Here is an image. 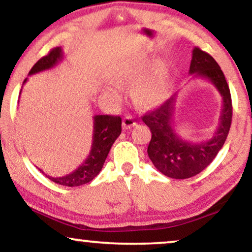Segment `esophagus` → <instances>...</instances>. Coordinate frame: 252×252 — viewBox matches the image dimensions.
I'll use <instances>...</instances> for the list:
<instances>
[{"mask_svg":"<svg viewBox=\"0 0 252 252\" xmlns=\"http://www.w3.org/2000/svg\"><path fill=\"white\" fill-rule=\"evenodd\" d=\"M136 125V121H134V119L132 118L131 115H126L125 119H123V122H122V126H123V129H131V127L134 126Z\"/></svg>","mask_w":252,"mask_h":252,"instance_id":"34e87169","label":"esophagus"}]
</instances>
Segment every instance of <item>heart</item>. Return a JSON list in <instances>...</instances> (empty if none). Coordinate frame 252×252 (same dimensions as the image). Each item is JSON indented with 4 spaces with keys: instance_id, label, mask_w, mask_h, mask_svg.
Masks as SVG:
<instances>
[{
    "instance_id": "heart-1",
    "label": "heart",
    "mask_w": 252,
    "mask_h": 252,
    "mask_svg": "<svg viewBox=\"0 0 252 252\" xmlns=\"http://www.w3.org/2000/svg\"><path fill=\"white\" fill-rule=\"evenodd\" d=\"M146 73L145 63H131L123 66L115 73V80L120 84H134L133 95L136 101L141 107L152 108L160 105L164 99V86L161 77L157 74L142 77ZM104 94L112 99L119 100L121 98V89L113 83H106L104 86Z\"/></svg>"
}]
</instances>
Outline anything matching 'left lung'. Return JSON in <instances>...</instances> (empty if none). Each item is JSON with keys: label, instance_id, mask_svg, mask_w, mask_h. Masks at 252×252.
<instances>
[{"label": "left lung", "instance_id": "1", "mask_svg": "<svg viewBox=\"0 0 252 252\" xmlns=\"http://www.w3.org/2000/svg\"><path fill=\"white\" fill-rule=\"evenodd\" d=\"M189 74L193 77L210 81L221 95L219 126L212 138L194 144L182 139L176 133L173 113L178 92L173 94L160 107L146 113L141 118L152 132V139L147 148L148 157L158 171L175 179L190 178L207 168L221 150L232 123L231 92L217 62L207 52L194 48Z\"/></svg>", "mask_w": 252, "mask_h": 252}]
</instances>
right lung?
<instances>
[{
	"label": "right lung",
	"mask_w": 252,
	"mask_h": 252,
	"mask_svg": "<svg viewBox=\"0 0 252 252\" xmlns=\"http://www.w3.org/2000/svg\"><path fill=\"white\" fill-rule=\"evenodd\" d=\"M63 58V52L62 48H55L49 52L47 56L42 57L28 73V75L43 72L55 67ZM27 79L24 81L26 82ZM122 120L120 116L112 115H94V133H92V145L90 153L88 155L82 164L76 170L68 175L63 177H51L45 175L40 169L43 175L48 177L51 182L59 184L63 186L75 187L91 182L95 176L100 172L104 165L106 158L111 151L112 145L114 144L120 134H121Z\"/></svg>",
	"instance_id": "1"
}]
</instances>
